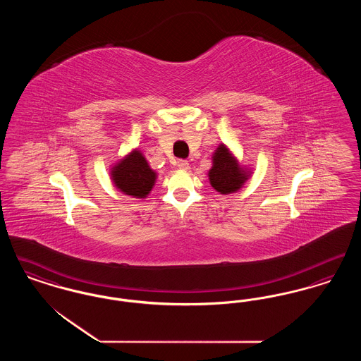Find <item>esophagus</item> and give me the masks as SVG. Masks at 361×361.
<instances>
[{
  "label": "esophagus",
  "mask_w": 361,
  "mask_h": 361,
  "mask_svg": "<svg viewBox=\"0 0 361 361\" xmlns=\"http://www.w3.org/2000/svg\"><path fill=\"white\" fill-rule=\"evenodd\" d=\"M177 166H178V169H181V171H188L189 162L188 161H185V159H180V161H177Z\"/></svg>",
  "instance_id": "1"
}]
</instances>
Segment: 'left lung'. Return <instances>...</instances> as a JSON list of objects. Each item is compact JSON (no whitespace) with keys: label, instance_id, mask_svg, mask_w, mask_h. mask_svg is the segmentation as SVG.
I'll list each match as a JSON object with an SVG mask.
<instances>
[{"label":"left lung","instance_id":"obj_1","mask_svg":"<svg viewBox=\"0 0 361 361\" xmlns=\"http://www.w3.org/2000/svg\"><path fill=\"white\" fill-rule=\"evenodd\" d=\"M252 176V169L243 166L234 153L221 143L212 154V166L208 171L211 187L221 195L240 190Z\"/></svg>","mask_w":361,"mask_h":361}]
</instances>
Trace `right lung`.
Listing matches in <instances>:
<instances>
[{
    "mask_svg": "<svg viewBox=\"0 0 361 361\" xmlns=\"http://www.w3.org/2000/svg\"><path fill=\"white\" fill-rule=\"evenodd\" d=\"M109 176L115 188L135 199H146L158 177L139 149L131 150L114 164Z\"/></svg>",
    "mask_w": 361,
    "mask_h": 361,
    "instance_id": "1",
    "label": "right lung"
}]
</instances>
